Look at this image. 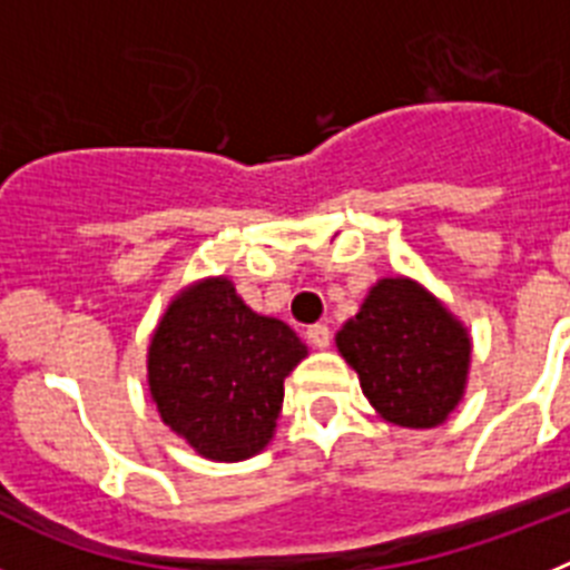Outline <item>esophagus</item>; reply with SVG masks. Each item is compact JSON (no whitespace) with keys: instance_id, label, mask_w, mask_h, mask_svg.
I'll use <instances>...</instances> for the list:
<instances>
[{"instance_id":"obj_1","label":"esophagus","mask_w":570,"mask_h":570,"mask_svg":"<svg viewBox=\"0 0 570 570\" xmlns=\"http://www.w3.org/2000/svg\"><path fill=\"white\" fill-rule=\"evenodd\" d=\"M305 336H308L311 345L320 347V351H325V347L331 345V331L325 328V325H311L308 334H305Z\"/></svg>"}]
</instances>
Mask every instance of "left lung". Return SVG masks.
<instances>
[{"label":"left lung","mask_w":570,"mask_h":570,"mask_svg":"<svg viewBox=\"0 0 570 570\" xmlns=\"http://www.w3.org/2000/svg\"><path fill=\"white\" fill-rule=\"evenodd\" d=\"M336 347L376 414L394 425H442L465 394L471 336L434 294L405 276L367 291L360 314L336 334Z\"/></svg>","instance_id":"obj_1"}]
</instances>
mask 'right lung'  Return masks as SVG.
Segmentation results:
<instances>
[{
  "mask_svg": "<svg viewBox=\"0 0 570 570\" xmlns=\"http://www.w3.org/2000/svg\"><path fill=\"white\" fill-rule=\"evenodd\" d=\"M308 347L282 320L259 316L225 276L185 288L148 347L156 411L196 454L239 462L276 431L285 376Z\"/></svg>",
  "mask_w": 570,
  "mask_h": 570,
  "instance_id": "right-lung-1",
  "label": "right lung"
}]
</instances>
